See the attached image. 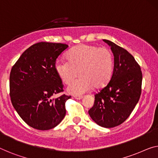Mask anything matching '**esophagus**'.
Masks as SVG:
<instances>
[{"label":"esophagus","mask_w":158,"mask_h":158,"mask_svg":"<svg viewBox=\"0 0 158 158\" xmlns=\"http://www.w3.org/2000/svg\"><path fill=\"white\" fill-rule=\"evenodd\" d=\"M74 98H75V99H79V100H80V99H81L82 98H83V97H82V96H78V95H75L74 96Z\"/></svg>","instance_id":"obj_1"}]
</instances>
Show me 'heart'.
I'll list each match as a JSON object with an SVG mask.
<instances>
[{
	"instance_id": "1",
	"label": "heart",
	"mask_w": 158,
	"mask_h": 158,
	"mask_svg": "<svg viewBox=\"0 0 158 158\" xmlns=\"http://www.w3.org/2000/svg\"><path fill=\"white\" fill-rule=\"evenodd\" d=\"M68 60H57L55 69L68 87L69 93L80 95L90 91L94 86L104 87L110 81L114 69L112 53L106 48L82 44L72 48L67 54Z\"/></svg>"
}]
</instances>
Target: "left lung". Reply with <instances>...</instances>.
I'll use <instances>...</instances> for the list:
<instances>
[{"instance_id": "8db88e82", "label": "left lung", "mask_w": 158, "mask_h": 158, "mask_svg": "<svg viewBox=\"0 0 158 158\" xmlns=\"http://www.w3.org/2000/svg\"><path fill=\"white\" fill-rule=\"evenodd\" d=\"M114 54V70L110 81L94 95L88 111L97 124L104 128L117 127L127 119L140 94L142 72L140 65L127 50L110 40H103Z\"/></svg>"}]
</instances>
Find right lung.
Here are the masks:
<instances>
[{
	"instance_id": "add662e5",
	"label": "right lung",
	"mask_w": 158,
	"mask_h": 158,
	"mask_svg": "<svg viewBox=\"0 0 158 158\" xmlns=\"http://www.w3.org/2000/svg\"><path fill=\"white\" fill-rule=\"evenodd\" d=\"M69 47L61 43L39 42L23 52L10 74V96L15 110L30 127L52 129L65 115V103L71 96L53 98L64 91L55 69L58 56Z\"/></svg>"
}]
</instances>
